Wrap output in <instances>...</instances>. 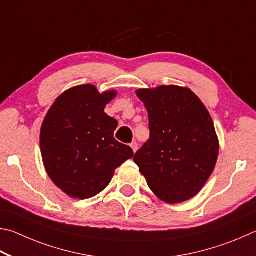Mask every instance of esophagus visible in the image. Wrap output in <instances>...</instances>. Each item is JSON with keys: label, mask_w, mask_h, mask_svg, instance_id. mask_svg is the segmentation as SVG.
<instances>
[{"label": "esophagus", "mask_w": 256, "mask_h": 256, "mask_svg": "<svg viewBox=\"0 0 256 256\" xmlns=\"http://www.w3.org/2000/svg\"><path fill=\"white\" fill-rule=\"evenodd\" d=\"M130 147L132 148V150H134V153H136L137 152V150H138V144L136 142H132V144H130Z\"/></svg>", "instance_id": "34e87169"}]
</instances>
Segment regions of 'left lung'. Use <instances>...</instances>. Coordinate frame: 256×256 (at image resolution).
<instances>
[{"mask_svg": "<svg viewBox=\"0 0 256 256\" xmlns=\"http://www.w3.org/2000/svg\"><path fill=\"white\" fill-rule=\"evenodd\" d=\"M150 136L134 156L150 189L166 204H181L202 189L216 166L219 140L209 111L188 88H140Z\"/></svg>", "mask_w": 256, "mask_h": 256, "instance_id": "1", "label": "left lung"}]
</instances>
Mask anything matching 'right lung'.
<instances>
[{
    "instance_id": "obj_1",
    "label": "right lung",
    "mask_w": 256,
    "mask_h": 256,
    "mask_svg": "<svg viewBox=\"0 0 256 256\" xmlns=\"http://www.w3.org/2000/svg\"><path fill=\"white\" fill-rule=\"evenodd\" d=\"M116 96L91 84L66 90L48 110L40 130L44 166L56 186L74 199H88L109 186L114 171L132 158L130 147L114 137L116 120L104 108Z\"/></svg>"
}]
</instances>
